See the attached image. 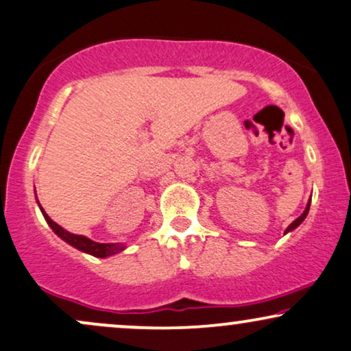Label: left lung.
<instances>
[{
	"label": "left lung",
	"instance_id": "8db88e82",
	"mask_svg": "<svg viewBox=\"0 0 351 351\" xmlns=\"http://www.w3.org/2000/svg\"><path fill=\"white\" fill-rule=\"evenodd\" d=\"M309 204H311V198H309V202H308V204H306V208H304L303 215H302V216H300V217H297V219H295V221L292 222V224H290L289 227H287V229H285V234H287V232H290V230L297 229V227H298L300 224H302V222L304 221V217H306V216H308V211H309Z\"/></svg>",
	"mask_w": 351,
	"mask_h": 351
}]
</instances>
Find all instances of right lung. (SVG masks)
<instances>
[{"label":"right lung","instance_id":"right-lung-1","mask_svg":"<svg viewBox=\"0 0 351 351\" xmlns=\"http://www.w3.org/2000/svg\"><path fill=\"white\" fill-rule=\"evenodd\" d=\"M38 206H40V203H38ZM40 209H42L45 219H47L48 226L51 227L54 234H56L58 237H61V239L64 240V242L72 245V247H74V248L80 250V252L93 254V256H97V258H106V256H112V254L119 253V252H122V250L125 248L124 245H121V243H98V242H93V240L86 239V237H84V235L71 234V232H67L66 229H62L61 226H58L56 222H54L51 217H49L47 213L43 211L42 206H40Z\"/></svg>","mask_w":351,"mask_h":351}]
</instances>
